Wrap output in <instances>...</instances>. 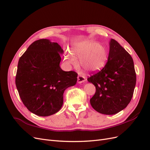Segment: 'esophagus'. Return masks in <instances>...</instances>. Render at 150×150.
Returning <instances> with one entry per match:
<instances>
[{
  "instance_id": "obj_1",
  "label": "esophagus",
  "mask_w": 150,
  "mask_h": 150,
  "mask_svg": "<svg viewBox=\"0 0 150 150\" xmlns=\"http://www.w3.org/2000/svg\"><path fill=\"white\" fill-rule=\"evenodd\" d=\"M86 80V78L83 76H81V75H79L78 76V83L81 84V83H83L84 82H85Z\"/></svg>"
}]
</instances>
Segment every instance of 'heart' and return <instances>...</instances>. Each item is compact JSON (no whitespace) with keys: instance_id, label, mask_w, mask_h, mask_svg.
<instances>
[{"instance_id":"obj_1","label":"heart","mask_w":150,"mask_h":150,"mask_svg":"<svg viewBox=\"0 0 150 150\" xmlns=\"http://www.w3.org/2000/svg\"><path fill=\"white\" fill-rule=\"evenodd\" d=\"M106 47L93 40H84L74 44L71 52L64 54V60L67 64L76 66V58L80 59V65L89 72H96L105 66L108 61Z\"/></svg>"}]
</instances>
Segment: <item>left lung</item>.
I'll use <instances>...</instances> for the list:
<instances>
[{
    "label": "left lung",
    "mask_w": 150,
    "mask_h": 150,
    "mask_svg": "<svg viewBox=\"0 0 150 150\" xmlns=\"http://www.w3.org/2000/svg\"><path fill=\"white\" fill-rule=\"evenodd\" d=\"M88 81L96 87L90 99L92 107L103 115L116 114L128 106L133 97L137 76L132 57L111 39L105 66Z\"/></svg>",
    "instance_id": "left-lung-1"
}]
</instances>
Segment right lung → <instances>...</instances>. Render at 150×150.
<instances>
[{
  "label": "right lung",
  "mask_w": 150,
  "mask_h": 150,
  "mask_svg": "<svg viewBox=\"0 0 150 150\" xmlns=\"http://www.w3.org/2000/svg\"><path fill=\"white\" fill-rule=\"evenodd\" d=\"M63 49L42 39L31 44L18 62L16 84L25 106L34 114L48 116L61 110L64 91L76 84L78 74L60 67Z\"/></svg>",
  "instance_id": "obj_1"
}]
</instances>
